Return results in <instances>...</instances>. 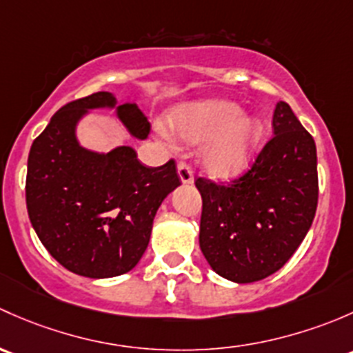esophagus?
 <instances>
[{"mask_svg":"<svg viewBox=\"0 0 353 353\" xmlns=\"http://www.w3.org/2000/svg\"><path fill=\"white\" fill-rule=\"evenodd\" d=\"M176 170H178V176H180L181 183H192V181H194V172H192V168L188 163L180 161L178 163Z\"/></svg>","mask_w":353,"mask_h":353,"instance_id":"1","label":"esophagus"}]
</instances>
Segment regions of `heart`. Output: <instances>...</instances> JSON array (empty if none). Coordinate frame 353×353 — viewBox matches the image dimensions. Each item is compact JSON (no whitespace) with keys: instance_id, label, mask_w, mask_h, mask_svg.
I'll use <instances>...</instances> for the list:
<instances>
[{"instance_id":"1","label":"heart","mask_w":353,"mask_h":353,"mask_svg":"<svg viewBox=\"0 0 353 353\" xmlns=\"http://www.w3.org/2000/svg\"><path fill=\"white\" fill-rule=\"evenodd\" d=\"M173 123L190 143L210 139L203 159L217 175H231L248 166L265 132L260 119L243 115V108L228 100L187 105L176 112Z\"/></svg>"}]
</instances>
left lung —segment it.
I'll use <instances>...</instances> for the list:
<instances>
[{
	"label": "left lung",
	"mask_w": 353,
	"mask_h": 353,
	"mask_svg": "<svg viewBox=\"0 0 353 353\" xmlns=\"http://www.w3.org/2000/svg\"><path fill=\"white\" fill-rule=\"evenodd\" d=\"M274 136L248 172L230 183L199 176V243L216 274L238 284L275 274L310 231L318 205L316 144L285 101L274 110Z\"/></svg>",
	"instance_id": "left-lung-1"
}]
</instances>
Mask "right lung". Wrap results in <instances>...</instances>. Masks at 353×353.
I'll return each mask as SVG.
<instances>
[{
  "label": "right lung",
  "instance_id": "obj_1",
  "mask_svg": "<svg viewBox=\"0 0 353 353\" xmlns=\"http://www.w3.org/2000/svg\"><path fill=\"white\" fill-rule=\"evenodd\" d=\"M103 107L117 108L127 130L146 139L151 125L136 103L117 107L108 92L69 101L32 144L25 183L28 217L42 245L69 272L90 279L136 267L156 210L180 185L175 159L152 168L130 146L107 154L79 146L76 123Z\"/></svg>",
  "mask_w": 353,
  "mask_h": 353
}]
</instances>
